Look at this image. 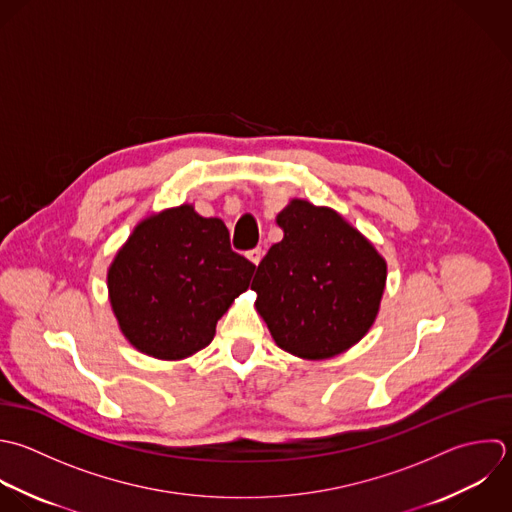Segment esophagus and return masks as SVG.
<instances>
[{
    "label": "esophagus",
    "mask_w": 512,
    "mask_h": 512,
    "mask_svg": "<svg viewBox=\"0 0 512 512\" xmlns=\"http://www.w3.org/2000/svg\"><path fill=\"white\" fill-rule=\"evenodd\" d=\"M247 257H249V261H251V263L259 265V263H261V259H263V249H261V247L249 249V251H247Z\"/></svg>",
    "instance_id": "1"
}]
</instances>
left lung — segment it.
Instances as JSON below:
<instances>
[{
	"instance_id": "8db88e82",
	"label": "left lung",
	"mask_w": 512,
	"mask_h": 512,
	"mask_svg": "<svg viewBox=\"0 0 512 512\" xmlns=\"http://www.w3.org/2000/svg\"><path fill=\"white\" fill-rule=\"evenodd\" d=\"M285 237L261 259L251 289L275 343L303 359L335 357L371 329L387 263L341 215L295 199Z\"/></svg>"
}]
</instances>
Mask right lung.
<instances>
[{
    "mask_svg": "<svg viewBox=\"0 0 512 512\" xmlns=\"http://www.w3.org/2000/svg\"><path fill=\"white\" fill-rule=\"evenodd\" d=\"M255 265L231 249L221 219L181 205L139 223L107 273L113 313L129 343L157 359L205 349Z\"/></svg>",
    "mask_w": 512,
    "mask_h": 512,
    "instance_id": "obj_1",
    "label": "right lung"
}]
</instances>
